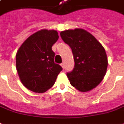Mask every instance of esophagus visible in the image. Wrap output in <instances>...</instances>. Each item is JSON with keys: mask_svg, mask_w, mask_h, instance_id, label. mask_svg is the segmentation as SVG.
I'll list each match as a JSON object with an SVG mask.
<instances>
[{"mask_svg": "<svg viewBox=\"0 0 124 124\" xmlns=\"http://www.w3.org/2000/svg\"><path fill=\"white\" fill-rule=\"evenodd\" d=\"M61 67H63V68H64V63H62L61 64Z\"/></svg>", "mask_w": 124, "mask_h": 124, "instance_id": "obj_1", "label": "esophagus"}]
</instances>
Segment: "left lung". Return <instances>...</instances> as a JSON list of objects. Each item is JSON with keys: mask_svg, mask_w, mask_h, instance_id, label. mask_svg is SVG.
Here are the masks:
<instances>
[{"mask_svg": "<svg viewBox=\"0 0 124 124\" xmlns=\"http://www.w3.org/2000/svg\"><path fill=\"white\" fill-rule=\"evenodd\" d=\"M62 39L72 49L75 66L67 73L71 85L81 92L92 90L102 81L108 59L99 41L83 29L69 30L60 33Z\"/></svg>", "mask_w": 124, "mask_h": 124, "instance_id": "left-lung-1", "label": "left lung"}]
</instances>
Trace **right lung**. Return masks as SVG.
Wrapping results in <instances>:
<instances>
[{
	"label": "right lung",
	"instance_id": "obj_1",
	"mask_svg": "<svg viewBox=\"0 0 124 124\" xmlns=\"http://www.w3.org/2000/svg\"><path fill=\"white\" fill-rule=\"evenodd\" d=\"M55 30H41L29 37L17 51L16 65L20 81L26 88L43 93L51 88L63 68L54 62L51 47L57 41Z\"/></svg>",
	"mask_w": 124,
	"mask_h": 124
}]
</instances>
